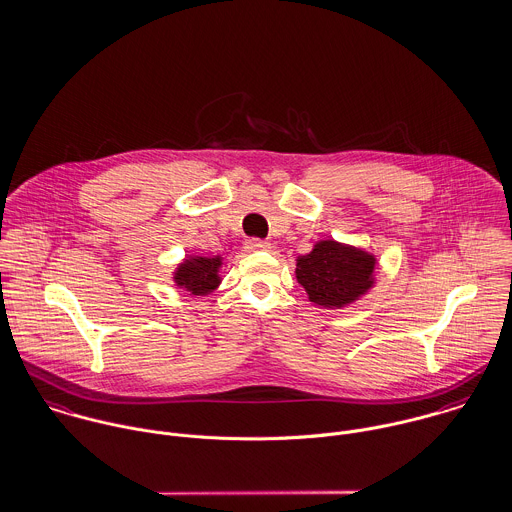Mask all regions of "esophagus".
Wrapping results in <instances>:
<instances>
[{"label":"esophagus","instance_id":"obj_1","mask_svg":"<svg viewBox=\"0 0 512 512\" xmlns=\"http://www.w3.org/2000/svg\"><path fill=\"white\" fill-rule=\"evenodd\" d=\"M247 249L249 251H269L271 245L267 241H263V239H249L247 241Z\"/></svg>","mask_w":512,"mask_h":512}]
</instances>
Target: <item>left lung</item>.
Masks as SVG:
<instances>
[{
  "mask_svg": "<svg viewBox=\"0 0 512 512\" xmlns=\"http://www.w3.org/2000/svg\"><path fill=\"white\" fill-rule=\"evenodd\" d=\"M377 259L363 249L337 241H319L311 253L297 259V281L309 301L341 309L363 297L375 283Z\"/></svg>",
  "mask_w": 512,
  "mask_h": 512,
  "instance_id": "8db88e82",
  "label": "left lung"
}]
</instances>
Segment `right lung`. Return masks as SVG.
<instances>
[{"instance_id": "add662e5", "label": "right lung", "mask_w": 512, "mask_h": 512, "mask_svg": "<svg viewBox=\"0 0 512 512\" xmlns=\"http://www.w3.org/2000/svg\"><path fill=\"white\" fill-rule=\"evenodd\" d=\"M219 267L221 257H191L177 267L173 281L193 295H207L221 281Z\"/></svg>"}]
</instances>
